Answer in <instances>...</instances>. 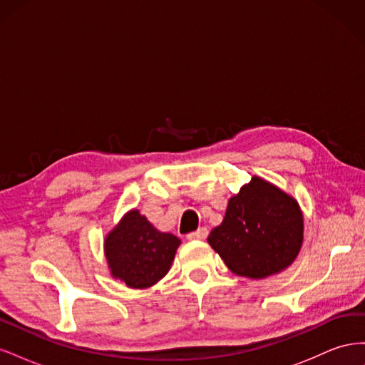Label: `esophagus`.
I'll return each mask as SVG.
<instances>
[{
	"instance_id": "34e87169",
	"label": "esophagus",
	"mask_w": 365,
	"mask_h": 365,
	"mask_svg": "<svg viewBox=\"0 0 365 365\" xmlns=\"http://www.w3.org/2000/svg\"><path fill=\"white\" fill-rule=\"evenodd\" d=\"M208 236V230L205 227L197 228L193 233L187 235V240H204Z\"/></svg>"
}]
</instances>
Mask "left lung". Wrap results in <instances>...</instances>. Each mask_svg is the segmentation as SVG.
Instances as JSON below:
<instances>
[{"instance_id":"1","label":"left lung","mask_w":365,"mask_h":365,"mask_svg":"<svg viewBox=\"0 0 365 365\" xmlns=\"http://www.w3.org/2000/svg\"><path fill=\"white\" fill-rule=\"evenodd\" d=\"M207 240L231 272L267 279L288 268L300 252V205L279 187L252 176L230 197L222 224L212 230Z\"/></svg>"}]
</instances>
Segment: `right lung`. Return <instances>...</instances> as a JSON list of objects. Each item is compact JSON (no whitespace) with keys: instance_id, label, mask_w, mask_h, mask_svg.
<instances>
[{"instance_id":"1","label":"right lung","mask_w":365,"mask_h":365,"mask_svg":"<svg viewBox=\"0 0 365 365\" xmlns=\"http://www.w3.org/2000/svg\"><path fill=\"white\" fill-rule=\"evenodd\" d=\"M181 240L161 233L138 210H130L105 239V257L114 279L146 289L169 272Z\"/></svg>"}]
</instances>
